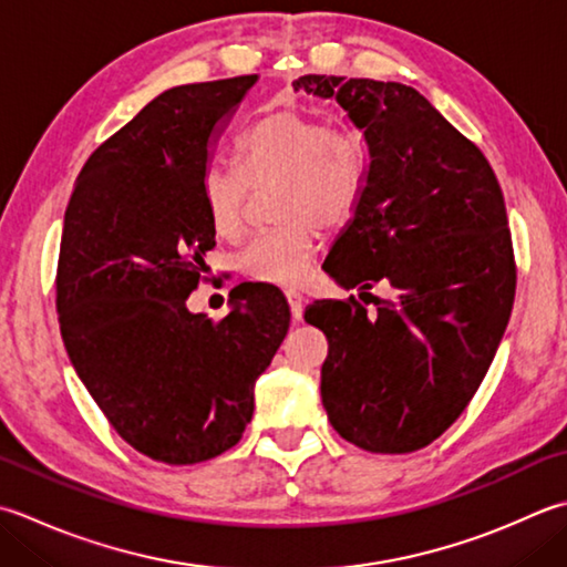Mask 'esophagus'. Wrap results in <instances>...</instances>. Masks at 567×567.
<instances>
[{
  "label": "esophagus",
  "mask_w": 567,
  "mask_h": 567,
  "mask_svg": "<svg viewBox=\"0 0 567 567\" xmlns=\"http://www.w3.org/2000/svg\"><path fill=\"white\" fill-rule=\"evenodd\" d=\"M285 297H287V305H290L292 319H295V321L302 319V302H305L302 295H299L297 290H287V292H285Z\"/></svg>",
  "instance_id": "obj_1"
}]
</instances>
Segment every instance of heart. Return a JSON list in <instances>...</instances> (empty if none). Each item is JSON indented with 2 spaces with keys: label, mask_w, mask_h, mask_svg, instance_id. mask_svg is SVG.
Segmentation results:
<instances>
[{
  "label": "heart",
  "mask_w": 567,
  "mask_h": 567,
  "mask_svg": "<svg viewBox=\"0 0 567 567\" xmlns=\"http://www.w3.org/2000/svg\"><path fill=\"white\" fill-rule=\"evenodd\" d=\"M240 172L210 169L202 196L218 238L238 240L248 228L255 192L275 186V214L282 220L252 238L238 255L240 272L255 282L292 287L317 255L319 226L349 224L365 186V150L357 135L321 130L292 110L260 120L238 147Z\"/></svg>",
  "instance_id": "obj_1"
}]
</instances>
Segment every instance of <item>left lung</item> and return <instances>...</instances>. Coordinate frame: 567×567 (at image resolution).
<instances>
[{
    "instance_id": "1",
    "label": "left lung",
    "mask_w": 567,
    "mask_h": 567,
    "mask_svg": "<svg viewBox=\"0 0 567 567\" xmlns=\"http://www.w3.org/2000/svg\"><path fill=\"white\" fill-rule=\"evenodd\" d=\"M292 85L337 100L369 147L361 204L324 270L347 290L381 280L395 290L375 312L353 295L307 307L329 341L321 403L365 452L423 450L470 405L512 317L502 186L482 150L415 87L341 75Z\"/></svg>"
}]
</instances>
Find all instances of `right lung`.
Listing matches in <instances>:
<instances>
[{"mask_svg":"<svg viewBox=\"0 0 567 567\" xmlns=\"http://www.w3.org/2000/svg\"><path fill=\"white\" fill-rule=\"evenodd\" d=\"M255 81L154 97L91 154L65 208L55 270L65 351L117 435L164 464L236 445L255 379L290 329L272 285L240 290L220 319L186 309L216 248L202 196L210 152Z\"/></svg>","mask_w":567,"mask_h":567,"instance_id":"obj_1","label":"right lung"}]
</instances>
